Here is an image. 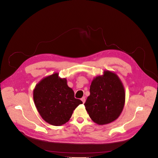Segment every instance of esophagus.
Returning a JSON list of instances; mask_svg holds the SVG:
<instances>
[{
	"instance_id": "obj_1",
	"label": "esophagus",
	"mask_w": 158,
	"mask_h": 158,
	"mask_svg": "<svg viewBox=\"0 0 158 158\" xmlns=\"http://www.w3.org/2000/svg\"><path fill=\"white\" fill-rule=\"evenodd\" d=\"M85 100H86V99H85V97H83L82 98H81V101L83 102V104L85 102Z\"/></svg>"
}]
</instances>
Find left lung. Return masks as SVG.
<instances>
[{"mask_svg": "<svg viewBox=\"0 0 158 158\" xmlns=\"http://www.w3.org/2000/svg\"><path fill=\"white\" fill-rule=\"evenodd\" d=\"M125 101L124 86L115 73L104 71L96 77L90 86V96L86 99V110L94 122L106 125L119 118Z\"/></svg>", "mask_w": 158, "mask_h": 158, "instance_id": "1", "label": "left lung"}]
</instances>
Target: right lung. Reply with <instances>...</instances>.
<instances>
[{
  "label": "right lung",
  "mask_w": 158,
  "mask_h": 158,
  "mask_svg": "<svg viewBox=\"0 0 158 158\" xmlns=\"http://www.w3.org/2000/svg\"><path fill=\"white\" fill-rule=\"evenodd\" d=\"M33 100L42 118L48 123L60 126L68 122L82 101L74 97L65 78L55 73L43 78L35 86Z\"/></svg>",
  "instance_id": "add662e5"
}]
</instances>
